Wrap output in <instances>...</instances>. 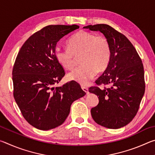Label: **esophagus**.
I'll return each mask as SVG.
<instances>
[{
  "mask_svg": "<svg viewBox=\"0 0 155 155\" xmlns=\"http://www.w3.org/2000/svg\"><path fill=\"white\" fill-rule=\"evenodd\" d=\"M82 90L85 91V92L87 94H89V90H88V88L87 87H84V86H82Z\"/></svg>",
  "mask_w": 155,
  "mask_h": 155,
  "instance_id": "1",
  "label": "esophagus"
}]
</instances>
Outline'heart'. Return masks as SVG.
Wrapping results in <instances>:
<instances>
[{"label":"heart","mask_w":155,"mask_h":155,"mask_svg":"<svg viewBox=\"0 0 155 155\" xmlns=\"http://www.w3.org/2000/svg\"><path fill=\"white\" fill-rule=\"evenodd\" d=\"M68 48L57 47L54 55L57 62L64 69L72 70L80 57L81 66L68 76V79L82 85H87L97 72L103 71L109 64L111 46L103 35L81 31L68 41Z\"/></svg>","instance_id":"heart-1"}]
</instances>
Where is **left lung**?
<instances>
[{"label": "left lung", "instance_id": "obj_1", "mask_svg": "<svg viewBox=\"0 0 155 155\" xmlns=\"http://www.w3.org/2000/svg\"><path fill=\"white\" fill-rule=\"evenodd\" d=\"M101 31L109 40L111 57L103 74L96 81L100 88L91 87L90 93L98 96V105L91 109L97 124L117 129L124 127L134 118L145 91L142 61L135 47L127 37L104 24L84 27Z\"/></svg>", "mask_w": 155, "mask_h": 155}]
</instances>
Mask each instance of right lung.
<instances>
[{
  "label": "right lung",
  "instance_id": "obj_1",
  "mask_svg": "<svg viewBox=\"0 0 155 155\" xmlns=\"http://www.w3.org/2000/svg\"><path fill=\"white\" fill-rule=\"evenodd\" d=\"M78 28L47 26L31 35L18 52L12 72L14 96L25 119L38 129L62 124L73 102L86 94L73 81L54 87L65 75L54 55L57 44Z\"/></svg>",
  "mask_w": 155,
  "mask_h": 155
}]
</instances>
